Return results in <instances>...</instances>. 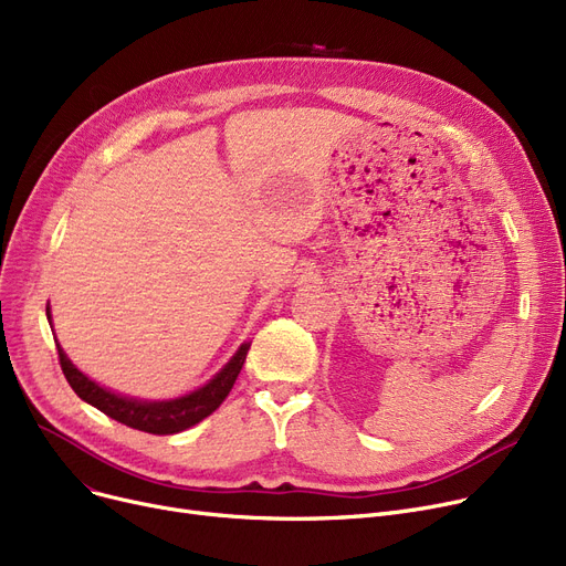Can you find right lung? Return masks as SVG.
<instances>
[{"mask_svg":"<svg viewBox=\"0 0 566 566\" xmlns=\"http://www.w3.org/2000/svg\"><path fill=\"white\" fill-rule=\"evenodd\" d=\"M48 321L52 325L50 310H48ZM248 350H250V344H243L235 350V355L224 365V369L220 374H216L211 380H208L203 388H199L186 397L169 399V401H139V399L114 395V392L101 388V385L94 382L92 378H86L69 360L64 348L56 344L59 365H62V371H64L69 385L82 401L92 403L94 408H98L101 412L107 415V418H112L116 422H122L137 431L156 433V436H169V433L186 431V429L199 424L203 418H208V415H211L216 408H220V403L231 392L238 374H241V369H243Z\"/></svg>","mask_w":566,"mask_h":566,"instance_id":"add662e5","label":"right lung"}]
</instances>
